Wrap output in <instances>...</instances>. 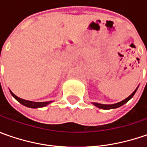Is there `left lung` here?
I'll return each instance as SVG.
<instances>
[{
    "label": "left lung",
    "instance_id": "obj_1",
    "mask_svg": "<svg viewBox=\"0 0 147 147\" xmlns=\"http://www.w3.org/2000/svg\"><path fill=\"white\" fill-rule=\"evenodd\" d=\"M138 87L135 89V91L133 92V93L131 94L128 97H127L126 99H124L123 100H122L120 102H118V103H115V104H112V105H105V104H99V103H92L94 105H96V107L98 108H100V109H103V110H110V109H115V108H118V107H120L123 105H124L125 103H127V101L130 100V99L133 97L134 96V94L136 93L137 90H138Z\"/></svg>",
    "mask_w": 147,
    "mask_h": 147
}]
</instances>
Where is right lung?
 <instances>
[{
  "label": "right lung",
  "mask_w": 147,
  "mask_h": 147,
  "mask_svg": "<svg viewBox=\"0 0 147 147\" xmlns=\"http://www.w3.org/2000/svg\"><path fill=\"white\" fill-rule=\"evenodd\" d=\"M11 95L13 96V97L14 99H16L20 104H22L24 106L27 107H29V108H41V107H44V106H47V105L50 103H51L52 101H45V102H34V101H30V100H24V99H21L20 97H18L17 96H15L10 90H9Z\"/></svg>",
  "instance_id": "add662e5"
}]
</instances>
